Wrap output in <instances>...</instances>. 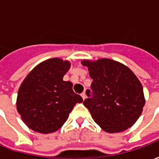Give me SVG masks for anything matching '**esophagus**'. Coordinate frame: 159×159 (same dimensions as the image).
Listing matches in <instances>:
<instances>
[{"instance_id": "34e87169", "label": "esophagus", "mask_w": 159, "mask_h": 159, "mask_svg": "<svg viewBox=\"0 0 159 159\" xmlns=\"http://www.w3.org/2000/svg\"><path fill=\"white\" fill-rule=\"evenodd\" d=\"M81 96L83 98V100H85V98H86V94H85V93H81Z\"/></svg>"}]
</instances>
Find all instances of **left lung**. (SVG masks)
I'll use <instances>...</instances> for the list:
<instances>
[{
    "label": "left lung",
    "mask_w": 159,
    "mask_h": 159,
    "mask_svg": "<svg viewBox=\"0 0 159 159\" xmlns=\"http://www.w3.org/2000/svg\"><path fill=\"white\" fill-rule=\"evenodd\" d=\"M93 79L89 97L83 101L94 122L107 133L129 129L140 117L145 106L143 88L131 70L109 59L82 60Z\"/></svg>",
    "instance_id": "left-lung-1"
}]
</instances>
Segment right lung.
<instances>
[{
	"instance_id": "add662e5",
	"label": "right lung",
	"mask_w": 159,
	"mask_h": 159,
	"mask_svg": "<svg viewBox=\"0 0 159 159\" xmlns=\"http://www.w3.org/2000/svg\"><path fill=\"white\" fill-rule=\"evenodd\" d=\"M70 63L59 58L47 59L28 74L19 87L17 110L30 129L52 133L61 128L70 112L83 98L74 93L72 83L63 77Z\"/></svg>"
}]
</instances>
